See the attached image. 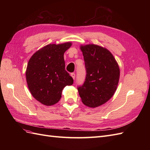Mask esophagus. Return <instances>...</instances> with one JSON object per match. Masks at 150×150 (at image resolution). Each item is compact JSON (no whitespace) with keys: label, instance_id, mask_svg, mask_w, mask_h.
<instances>
[{"label":"esophagus","instance_id":"1","mask_svg":"<svg viewBox=\"0 0 150 150\" xmlns=\"http://www.w3.org/2000/svg\"><path fill=\"white\" fill-rule=\"evenodd\" d=\"M71 77L72 78H73V79H75V77H76V75H75V74L74 73H71Z\"/></svg>","mask_w":150,"mask_h":150}]
</instances>
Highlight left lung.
<instances>
[{"label":"left lung","mask_w":150,"mask_h":150,"mask_svg":"<svg viewBox=\"0 0 150 150\" xmlns=\"http://www.w3.org/2000/svg\"><path fill=\"white\" fill-rule=\"evenodd\" d=\"M86 76L78 89L84 105L96 108L114 95L120 79V68L114 56L106 48L95 44L81 45Z\"/></svg>","instance_id":"8db88e82"}]
</instances>
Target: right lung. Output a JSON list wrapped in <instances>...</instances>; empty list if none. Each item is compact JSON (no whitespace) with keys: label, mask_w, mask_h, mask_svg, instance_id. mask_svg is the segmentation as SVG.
I'll list each match as a JSON object with an SVG mask.
<instances>
[{"label":"right lung","mask_w":150,"mask_h":150,"mask_svg":"<svg viewBox=\"0 0 150 150\" xmlns=\"http://www.w3.org/2000/svg\"><path fill=\"white\" fill-rule=\"evenodd\" d=\"M71 42L50 44L35 52L28 62L25 76L33 96L46 106L60 100L62 91L73 84V79L65 70L64 54Z\"/></svg>","instance_id":"right-lung-1"}]
</instances>
